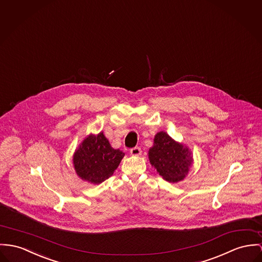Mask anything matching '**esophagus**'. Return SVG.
<instances>
[{"mask_svg":"<svg viewBox=\"0 0 262 262\" xmlns=\"http://www.w3.org/2000/svg\"><path fill=\"white\" fill-rule=\"evenodd\" d=\"M130 155L134 156V157H139L141 155V149L140 147H134L130 149Z\"/></svg>","mask_w":262,"mask_h":262,"instance_id":"1","label":"esophagus"}]
</instances>
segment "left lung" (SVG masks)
Here are the masks:
<instances>
[{"instance_id":"1","label":"left lung","mask_w":262,"mask_h":262,"mask_svg":"<svg viewBox=\"0 0 262 262\" xmlns=\"http://www.w3.org/2000/svg\"><path fill=\"white\" fill-rule=\"evenodd\" d=\"M148 160L163 180L172 183L183 181L193 164L190 149L162 130L155 136Z\"/></svg>"}]
</instances>
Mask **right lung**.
I'll return each instance as SVG.
<instances>
[{"label": "right lung", "instance_id": "1", "mask_svg": "<svg viewBox=\"0 0 262 262\" xmlns=\"http://www.w3.org/2000/svg\"><path fill=\"white\" fill-rule=\"evenodd\" d=\"M124 154L112 147L108 140L101 132L90 134L76 148L73 164L77 176L83 181L100 184L111 178L120 165Z\"/></svg>", "mask_w": 262, "mask_h": 262}]
</instances>
